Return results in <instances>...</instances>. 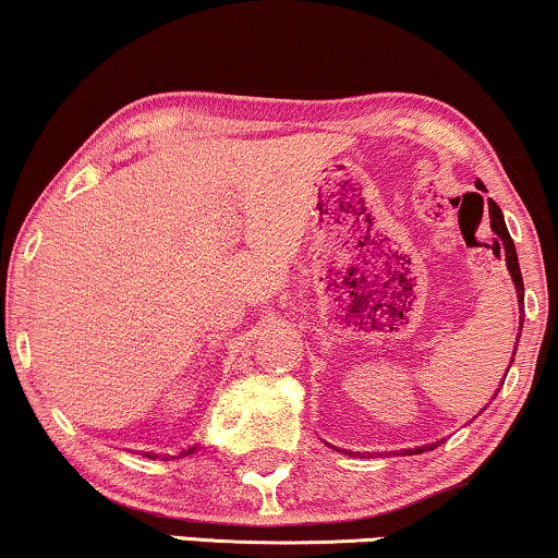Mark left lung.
<instances>
[{
	"instance_id": "left-lung-1",
	"label": "left lung",
	"mask_w": 558,
	"mask_h": 558,
	"mask_svg": "<svg viewBox=\"0 0 558 558\" xmlns=\"http://www.w3.org/2000/svg\"><path fill=\"white\" fill-rule=\"evenodd\" d=\"M476 189H481V191H486L484 189V183L481 181H476ZM489 217H492V230L497 232L499 235V240H501V245H505V260H507V268H510V277H512V281H514V290H518V302L522 305V302H525V287H522V274H520V264H518V251H514V243H512V238H510V232H507V225H505V215H501V209L497 204L492 202L489 198ZM520 331H522V320H520ZM518 341H520V333H518ZM514 352H518V349H514ZM514 352H512V360H514ZM512 364V362H510ZM510 369V367H507ZM507 377V375H505ZM497 396V393H494ZM439 445V442H437ZM435 442L432 445H422V447H414V450H403L405 456H418V452H424V450H435L437 447Z\"/></svg>"
}]
</instances>
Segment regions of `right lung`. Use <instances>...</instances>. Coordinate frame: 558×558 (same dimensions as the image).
<instances>
[{
  "instance_id": "obj_1",
  "label": "right lung",
  "mask_w": 558,
  "mask_h": 558,
  "mask_svg": "<svg viewBox=\"0 0 558 558\" xmlns=\"http://www.w3.org/2000/svg\"><path fill=\"white\" fill-rule=\"evenodd\" d=\"M194 450H196V445L189 447V450H183L181 458H183V456H191V452H194ZM144 458H153V460H155V458H160V456H157V452H144Z\"/></svg>"
}]
</instances>
